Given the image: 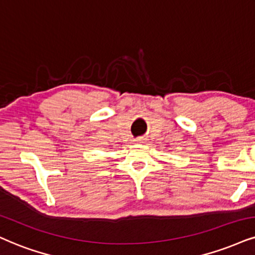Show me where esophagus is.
<instances>
[{
	"instance_id": "34e87169",
	"label": "esophagus",
	"mask_w": 255,
	"mask_h": 255,
	"mask_svg": "<svg viewBox=\"0 0 255 255\" xmlns=\"http://www.w3.org/2000/svg\"><path fill=\"white\" fill-rule=\"evenodd\" d=\"M143 140H144L143 138H137V139H136V142H137V143H143Z\"/></svg>"
}]
</instances>
